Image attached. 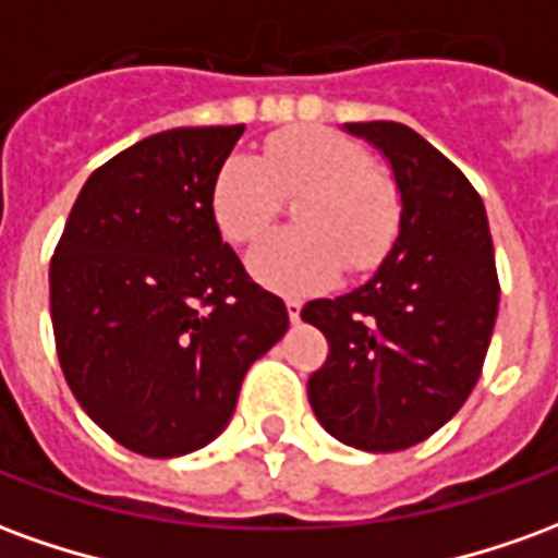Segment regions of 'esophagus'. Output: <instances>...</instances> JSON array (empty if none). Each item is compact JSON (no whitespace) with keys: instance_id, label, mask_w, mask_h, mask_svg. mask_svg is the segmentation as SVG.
Returning a JSON list of instances; mask_svg holds the SVG:
<instances>
[{"instance_id":"1","label":"esophagus","mask_w":558,"mask_h":558,"mask_svg":"<svg viewBox=\"0 0 558 558\" xmlns=\"http://www.w3.org/2000/svg\"><path fill=\"white\" fill-rule=\"evenodd\" d=\"M287 314H290L292 323H299L302 319V302L299 299H287Z\"/></svg>"}]
</instances>
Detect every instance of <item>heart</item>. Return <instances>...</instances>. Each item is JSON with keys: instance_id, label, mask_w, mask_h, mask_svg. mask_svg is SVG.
Instances as JSON below:
<instances>
[{"instance_id": "heart-1", "label": "heart", "mask_w": 558, "mask_h": 558, "mask_svg": "<svg viewBox=\"0 0 558 558\" xmlns=\"http://www.w3.org/2000/svg\"><path fill=\"white\" fill-rule=\"evenodd\" d=\"M304 196L299 230L271 232L247 254L263 287L314 292L340 275L374 271L400 235V194L374 155L328 128H290L266 140L263 155L232 151L211 179V215L235 244L254 242L278 218L283 196Z\"/></svg>"}]
</instances>
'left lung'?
I'll return each mask as SVG.
<instances>
[{
    "label": "left lung",
    "mask_w": 558,
    "mask_h": 558,
    "mask_svg": "<svg viewBox=\"0 0 558 558\" xmlns=\"http://www.w3.org/2000/svg\"><path fill=\"white\" fill-rule=\"evenodd\" d=\"M343 128L386 155L400 235L359 290L304 304L328 340L307 398L340 442L400 451L454 418L478 383L499 311L493 239L478 191L412 128Z\"/></svg>",
    "instance_id": "obj_1"
}]
</instances>
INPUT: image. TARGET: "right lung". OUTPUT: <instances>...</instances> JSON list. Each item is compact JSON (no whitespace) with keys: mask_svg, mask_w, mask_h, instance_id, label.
<instances>
[{"mask_svg":"<svg viewBox=\"0 0 558 558\" xmlns=\"http://www.w3.org/2000/svg\"><path fill=\"white\" fill-rule=\"evenodd\" d=\"M244 125L172 128L83 184L50 263L68 388L143 457H182L230 424L247 367L290 314L247 278L211 215V179Z\"/></svg>","mask_w":558,"mask_h":558,"instance_id":"right-lung-1","label":"right lung"}]
</instances>
